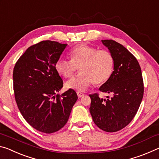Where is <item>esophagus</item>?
<instances>
[{
  "label": "esophagus",
  "instance_id": "esophagus-1",
  "mask_svg": "<svg viewBox=\"0 0 159 159\" xmlns=\"http://www.w3.org/2000/svg\"><path fill=\"white\" fill-rule=\"evenodd\" d=\"M77 95L79 98H82V97L84 95V94H83L82 92H80V91H77Z\"/></svg>",
  "mask_w": 159,
  "mask_h": 159
}]
</instances>
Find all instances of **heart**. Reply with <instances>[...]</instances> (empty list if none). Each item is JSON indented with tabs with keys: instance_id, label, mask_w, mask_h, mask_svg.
I'll list each match as a JSON object with an SVG mask.
<instances>
[{
	"instance_id": "obj_1",
	"label": "heart",
	"mask_w": 159,
	"mask_h": 159,
	"mask_svg": "<svg viewBox=\"0 0 159 159\" xmlns=\"http://www.w3.org/2000/svg\"><path fill=\"white\" fill-rule=\"evenodd\" d=\"M70 61L58 60L56 71L69 79L79 68L80 74L66 83L69 89L85 90L93 83L101 85L107 83L114 70L115 58L107 50H98L91 45L82 44L74 48L69 53Z\"/></svg>"
}]
</instances>
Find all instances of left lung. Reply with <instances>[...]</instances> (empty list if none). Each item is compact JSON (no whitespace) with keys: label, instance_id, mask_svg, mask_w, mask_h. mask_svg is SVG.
<instances>
[{"label":"left lung","instance_id":"8db88e82","mask_svg":"<svg viewBox=\"0 0 159 159\" xmlns=\"http://www.w3.org/2000/svg\"><path fill=\"white\" fill-rule=\"evenodd\" d=\"M115 58L114 70L109 80L99 88L111 93V98L90 95V112L101 130L114 133L121 130L133 119L143 98L144 83L138 61L121 44L113 40H102Z\"/></svg>","mask_w":159,"mask_h":159}]
</instances>
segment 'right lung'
Segmentation results:
<instances>
[{"label": "right lung", "instance_id": "add662e5", "mask_svg": "<svg viewBox=\"0 0 159 159\" xmlns=\"http://www.w3.org/2000/svg\"><path fill=\"white\" fill-rule=\"evenodd\" d=\"M66 45L52 41L31 45L13 70L18 108L29 125L44 133H55L65 125L78 99L73 89L57 94L63 81L55 65Z\"/></svg>", "mask_w": 159, "mask_h": 159}]
</instances>
